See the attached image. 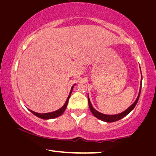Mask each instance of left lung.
Segmentation results:
<instances>
[{"mask_svg":"<svg viewBox=\"0 0 156 156\" xmlns=\"http://www.w3.org/2000/svg\"><path fill=\"white\" fill-rule=\"evenodd\" d=\"M141 71V70H140ZM142 75V74H141ZM142 81H143V77L141 78V81H140V91H139V93L138 95V97L137 99H136V101H134V103H133V104L129 106V108H128L126 110H125L124 112H122L118 114H114V115H107V114H102L99 112H98L97 110H95V109L93 108V106L92 105V103L90 102V101L89 99V96H88V105H89V108H90V110L91 112L92 113V114L95 116L97 117V119H99L101 121H103L104 122H115L117 121H119V120H121V119L124 118L125 116H126L128 114H129L131 112H132L133 108H135V106L138 103V101L139 99V97H140V92H141V88H142Z\"/></svg>","mask_w":156,"mask_h":156,"instance_id":"obj_1","label":"left lung"}]
</instances>
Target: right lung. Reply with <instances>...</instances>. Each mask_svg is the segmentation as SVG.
Instances as JSON below:
<instances>
[{
	"label": "right lung",
	"instance_id": "obj_1",
	"mask_svg": "<svg viewBox=\"0 0 156 156\" xmlns=\"http://www.w3.org/2000/svg\"><path fill=\"white\" fill-rule=\"evenodd\" d=\"M75 85H74V86H75ZM74 86H73L72 88H71L70 94H69V95H68V98H67L66 101L64 105H63L61 108H59V110H57L55 111V112H53L44 113V114H40V113L35 112L32 111V110H29V111L31 112L32 114H34L35 116L39 117V118H40V119H45V120L55 119V118H57V117H58V116H61L62 114L64 112L66 108V107H67V105H68V100H69V98H70V97L71 93H72V92H73Z\"/></svg>",
	"mask_w": 156,
	"mask_h": 156
}]
</instances>
